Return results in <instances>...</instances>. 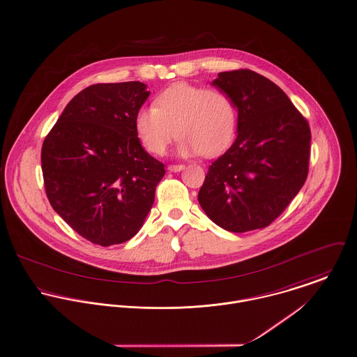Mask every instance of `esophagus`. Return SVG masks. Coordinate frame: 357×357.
I'll return each mask as SVG.
<instances>
[{
  "instance_id": "1",
  "label": "esophagus",
  "mask_w": 357,
  "mask_h": 357,
  "mask_svg": "<svg viewBox=\"0 0 357 357\" xmlns=\"http://www.w3.org/2000/svg\"><path fill=\"white\" fill-rule=\"evenodd\" d=\"M184 169V165H169L167 166V170L169 172H180V170H183Z\"/></svg>"
}]
</instances>
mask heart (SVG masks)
<instances>
[{"instance_id":"obj_1","label":"heart","mask_w":357,"mask_h":357,"mask_svg":"<svg viewBox=\"0 0 357 357\" xmlns=\"http://www.w3.org/2000/svg\"><path fill=\"white\" fill-rule=\"evenodd\" d=\"M237 119L236 102L225 90L177 83L137 112L135 130L151 154L162 155L178 135L181 155L215 157L231 144Z\"/></svg>"}]
</instances>
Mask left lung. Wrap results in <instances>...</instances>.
I'll list each match as a JSON object with an SVG mask.
<instances>
[{
  "instance_id": "left-lung-1",
  "label": "left lung",
  "mask_w": 357,
  "mask_h": 357,
  "mask_svg": "<svg viewBox=\"0 0 357 357\" xmlns=\"http://www.w3.org/2000/svg\"><path fill=\"white\" fill-rule=\"evenodd\" d=\"M213 84L234 99L238 133L210 165L197 200L207 217L229 231L263 229L307 180L308 121L275 83L251 69L221 72Z\"/></svg>"
}]
</instances>
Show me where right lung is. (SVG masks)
<instances>
[{"mask_svg":"<svg viewBox=\"0 0 357 357\" xmlns=\"http://www.w3.org/2000/svg\"><path fill=\"white\" fill-rule=\"evenodd\" d=\"M149 96L140 82L93 84L70 99L43 140L46 196L93 244L109 247L132 238L165 176V165L143 150L135 130Z\"/></svg>","mask_w":357,"mask_h":357,"instance_id":"right-lung-1","label":"right lung"}]
</instances>
